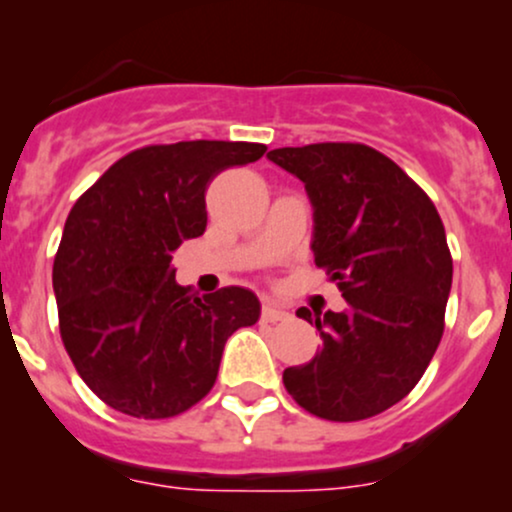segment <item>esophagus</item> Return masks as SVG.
I'll list each match as a JSON object with an SVG mask.
<instances>
[{"label":"esophagus","mask_w":512,"mask_h":512,"mask_svg":"<svg viewBox=\"0 0 512 512\" xmlns=\"http://www.w3.org/2000/svg\"><path fill=\"white\" fill-rule=\"evenodd\" d=\"M289 317V313H286L284 308H279V305L267 301L262 305V320L264 322H279V320H286Z\"/></svg>","instance_id":"1"}]
</instances>
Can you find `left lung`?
I'll list each match as a JSON object with an SVG mask.
<instances>
[{
    "mask_svg": "<svg viewBox=\"0 0 512 512\" xmlns=\"http://www.w3.org/2000/svg\"><path fill=\"white\" fill-rule=\"evenodd\" d=\"M267 158L305 185L315 264L349 303L315 317L298 308L322 346L284 370V385L320 419H370L414 390L443 337L452 286L443 221L426 192L366 144L284 146Z\"/></svg>",
    "mask_w": 512,
    "mask_h": 512,
    "instance_id": "8db88e82",
    "label": "left lung"
}]
</instances>
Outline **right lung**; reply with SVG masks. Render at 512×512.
I'll use <instances>...</instances> for the list:
<instances>
[{"label":"right lung","mask_w":512,"mask_h":512,"mask_svg":"<svg viewBox=\"0 0 512 512\" xmlns=\"http://www.w3.org/2000/svg\"><path fill=\"white\" fill-rule=\"evenodd\" d=\"M250 142H178L132 151L76 199L52 267L64 349L108 407L168 419L214 387L226 339L260 320L248 289L178 286L182 240L207 228L209 182L262 158Z\"/></svg>","instance_id":"add662e5"}]
</instances>
